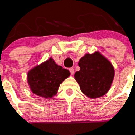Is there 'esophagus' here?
I'll list each match as a JSON object with an SVG mask.
<instances>
[{"label": "esophagus", "instance_id": "esophagus-1", "mask_svg": "<svg viewBox=\"0 0 135 135\" xmlns=\"http://www.w3.org/2000/svg\"><path fill=\"white\" fill-rule=\"evenodd\" d=\"M69 70H70V73H71V75H74V69L73 68H70L69 69Z\"/></svg>", "mask_w": 135, "mask_h": 135}]
</instances>
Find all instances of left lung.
Listing matches in <instances>:
<instances>
[{"label": "left lung", "mask_w": 135, "mask_h": 135, "mask_svg": "<svg viewBox=\"0 0 135 135\" xmlns=\"http://www.w3.org/2000/svg\"><path fill=\"white\" fill-rule=\"evenodd\" d=\"M80 71L74 78L81 91L91 99L101 97L110 89L115 71L112 63L99 51L86 53L78 63Z\"/></svg>", "instance_id": "1"}]
</instances>
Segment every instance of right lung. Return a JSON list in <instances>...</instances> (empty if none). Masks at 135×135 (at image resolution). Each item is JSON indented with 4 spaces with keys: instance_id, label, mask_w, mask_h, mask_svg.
Wrapping results in <instances>:
<instances>
[{
    "instance_id": "1",
    "label": "right lung",
    "mask_w": 135,
    "mask_h": 135,
    "mask_svg": "<svg viewBox=\"0 0 135 135\" xmlns=\"http://www.w3.org/2000/svg\"><path fill=\"white\" fill-rule=\"evenodd\" d=\"M70 75L69 70L55 64L53 58L31 69L27 80L31 91L44 98H51L57 93L60 84Z\"/></svg>"
}]
</instances>
